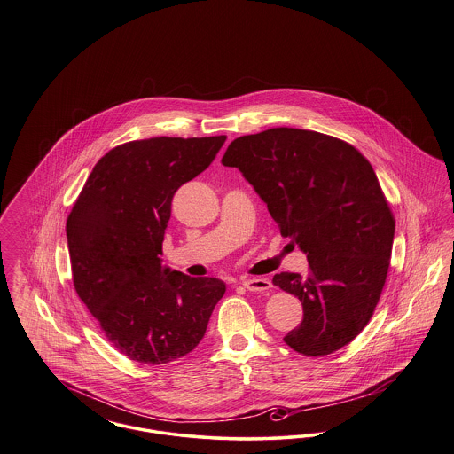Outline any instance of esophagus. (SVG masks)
I'll use <instances>...</instances> for the list:
<instances>
[{
    "label": "esophagus",
    "mask_w": 454,
    "mask_h": 454,
    "mask_svg": "<svg viewBox=\"0 0 454 454\" xmlns=\"http://www.w3.org/2000/svg\"><path fill=\"white\" fill-rule=\"evenodd\" d=\"M243 286L252 293H265L272 287V282L265 278H254V279H243Z\"/></svg>",
    "instance_id": "34e87169"
}]
</instances>
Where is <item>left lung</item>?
Here are the masks:
<instances>
[{
  "label": "left lung",
  "mask_w": 454,
  "mask_h": 454,
  "mask_svg": "<svg viewBox=\"0 0 454 454\" xmlns=\"http://www.w3.org/2000/svg\"><path fill=\"white\" fill-rule=\"evenodd\" d=\"M254 185L308 274L274 276L302 304L284 342L308 357L332 354L369 324L388 276L395 217L371 163L346 141L274 128L237 137L223 156Z\"/></svg>",
  "instance_id": "left-lung-1"
}]
</instances>
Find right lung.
<instances>
[{"label": "right lung", "instance_id": "right-lung-1", "mask_svg": "<svg viewBox=\"0 0 454 454\" xmlns=\"http://www.w3.org/2000/svg\"><path fill=\"white\" fill-rule=\"evenodd\" d=\"M226 136L152 137L112 148L67 221L73 284L108 342L130 361L167 364L194 350L226 286L161 267L180 185L204 172Z\"/></svg>", "mask_w": 454, "mask_h": 454}]
</instances>
